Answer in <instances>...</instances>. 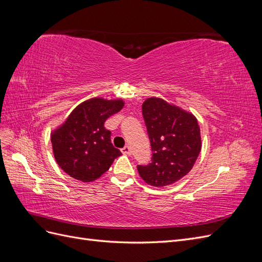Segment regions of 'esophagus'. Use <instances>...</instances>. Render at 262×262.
Wrapping results in <instances>:
<instances>
[{
    "label": "esophagus",
    "mask_w": 262,
    "mask_h": 262,
    "mask_svg": "<svg viewBox=\"0 0 262 262\" xmlns=\"http://www.w3.org/2000/svg\"><path fill=\"white\" fill-rule=\"evenodd\" d=\"M122 153L124 154V155H130L131 153H132V150H131V147L129 146V145H126V146H124L122 149Z\"/></svg>",
    "instance_id": "1"
}]
</instances>
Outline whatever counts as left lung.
<instances>
[{"mask_svg": "<svg viewBox=\"0 0 262 262\" xmlns=\"http://www.w3.org/2000/svg\"><path fill=\"white\" fill-rule=\"evenodd\" d=\"M142 115L153 150L152 163L138 166L147 185L164 187L192 169L202 147L200 126L193 114L160 97L142 104Z\"/></svg>", "mask_w": 262, "mask_h": 262, "instance_id": "left-lung-1", "label": "left lung"}]
</instances>
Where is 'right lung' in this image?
Returning a JSON list of instances; mask_svg holds the SVG:
<instances>
[{
	"label": "right lung",
	"instance_id": "right-lung-1",
	"mask_svg": "<svg viewBox=\"0 0 262 262\" xmlns=\"http://www.w3.org/2000/svg\"><path fill=\"white\" fill-rule=\"evenodd\" d=\"M124 106L122 99L94 97L76 106L51 132L52 152L60 168L83 182L100 178L121 155L104 123Z\"/></svg>",
	"mask_w": 262,
	"mask_h": 262
}]
</instances>
